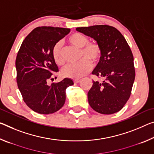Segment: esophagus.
Instances as JSON below:
<instances>
[{"mask_svg": "<svg viewBox=\"0 0 154 154\" xmlns=\"http://www.w3.org/2000/svg\"><path fill=\"white\" fill-rule=\"evenodd\" d=\"M80 81H81V79H74V83L75 84H77V83H79Z\"/></svg>", "mask_w": 154, "mask_h": 154, "instance_id": "34e87169", "label": "esophagus"}]
</instances>
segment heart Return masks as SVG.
<instances>
[{"mask_svg":"<svg viewBox=\"0 0 154 154\" xmlns=\"http://www.w3.org/2000/svg\"><path fill=\"white\" fill-rule=\"evenodd\" d=\"M87 36L80 33H72L68 38L70 45L80 48L79 58L81 60L76 64H70L62 70V74L66 77L72 79L79 78L86 75L92 68V62L97 64L101 58L102 47L97 42H88ZM53 58L58 65L64 64L65 60L63 56L62 45L61 42L55 43L52 49Z\"/></svg>","mask_w":154,"mask_h":154,"instance_id":"obj_1","label":"heart"}]
</instances>
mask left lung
Returning a JSON list of instances; mask_svg holds the SVG:
<instances>
[{"instance_id": "left-lung-1", "label": "left lung", "mask_w": 154, "mask_h": 154, "mask_svg": "<svg viewBox=\"0 0 154 154\" xmlns=\"http://www.w3.org/2000/svg\"><path fill=\"white\" fill-rule=\"evenodd\" d=\"M76 30L94 38L103 50L101 60L92 71V75L103 81H92L88 93L90 107L103 114L120 111L130 99L135 79L130 46L118 29L107 24L77 27Z\"/></svg>"}]
</instances>
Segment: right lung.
Instances as JSON below:
<instances>
[{
  "mask_svg": "<svg viewBox=\"0 0 154 154\" xmlns=\"http://www.w3.org/2000/svg\"><path fill=\"white\" fill-rule=\"evenodd\" d=\"M70 29L39 26L24 38L16 60V82L24 103L39 114H49L64 106L66 90L74 84L65 78L48 85L58 71L52 49L55 43L64 38Z\"/></svg>",
  "mask_w": 154,
  "mask_h": 154,
  "instance_id": "right-lung-1",
  "label": "right lung"
}]
</instances>
